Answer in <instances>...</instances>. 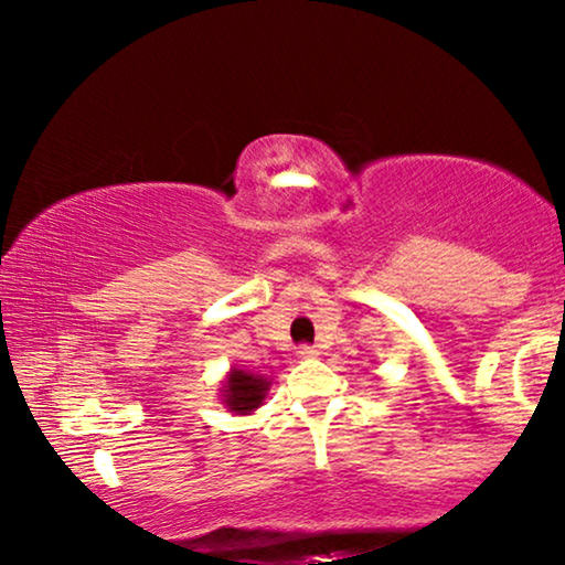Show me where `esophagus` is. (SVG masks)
<instances>
[{
    "instance_id": "esophagus-1",
    "label": "esophagus",
    "mask_w": 565,
    "mask_h": 565,
    "mask_svg": "<svg viewBox=\"0 0 565 565\" xmlns=\"http://www.w3.org/2000/svg\"><path fill=\"white\" fill-rule=\"evenodd\" d=\"M316 354H319V350H316V347H311V344H300L298 347V358L300 360H313Z\"/></svg>"
}]
</instances>
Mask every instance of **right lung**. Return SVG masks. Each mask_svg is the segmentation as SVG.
Returning <instances> with one entry per match:
<instances>
[{
	"label": "right lung",
	"mask_w": 565,
	"mask_h": 565,
	"mask_svg": "<svg viewBox=\"0 0 565 565\" xmlns=\"http://www.w3.org/2000/svg\"><path fill=\"white\" fill-rule=\"evenodd\" d=\"M267 377L246 373V370L234 367L223 383V404L228 406V412L234 414H252L254 408L262 406V401L267 396Z\"/></svg>",
	"instance_id": "obj_1"
}]
</instances>
